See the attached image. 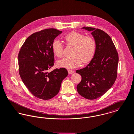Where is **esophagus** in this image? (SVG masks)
I'll use <instances>...</instances> for the list:
<instances>
[{"mask_svg":"<svg viewBox=\"0 0 134 134\" xmlns=\"http://www.w3.org/2000/svg\"><path fill=\"white\" fill-rule=\"evenodd\" d=\"M68 74H73L74 73V71L72 70H68Z\"/></svg>","mask_w":134,"mask_h":134,"instance_id":"esophagus-1","label":"esophagus"}]
</instances>
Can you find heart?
I'll return each instance as SVG.
<instances>
[{
    "label": "heart",
    "mask_w": 134,
    "mask_h": 134,
    "mask_svg": "<svg viewBox=\"0 0 134 134\" xmlns=\"http://www.w3.org/2000/svg\"><path fill=\"white\" fill-rule=\"evenodd\" d=\"M65 41L67 45L73 46L71 53L72 56L58 61L59 66L73 69L80 66L82 62L86 63L93 58L96 49V41L93 37L73 32L65 37ZM52 50L57 58L63 57V46L59 40H55L53 42Z\"/></svg>",
    "instance_id": "b5f03b06"
}]
</instances>
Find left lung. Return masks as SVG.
I'll return each instance as SVG.
<instances>
[{"label":"left lung","instance_id":"8db88e82","mask_svg":"<svg viewBox=\"0 0 134 134\" xmlns=\"http://www.w3.org/2000/svg\"><path fill=\"white\" fill-rule=\"evenodd\" d=\"M82 29L91 32L96 49L88 65L76 71L82 76L76 89L81 96L94 100L103 95L114 85L117 75L118 54L111 38L104 31L86 27Z\"/></svg>","mask_w":134,"mask_h":134}]
</instances>
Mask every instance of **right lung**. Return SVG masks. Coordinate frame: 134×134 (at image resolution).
Returning a JSON list of instances; mask_svg holds the SVG:
<instances>
[{"instance_id": "obj_1", "label": "right lung", "mask_w": 134, "mask_h": 134, "mask_svg": "<svg viewBox=\"0 0 134 134\" xmlns=\"http://www.w3.org/2000/svg\"><path fill=\"white\" fill-rule=\"evenodd\" d=\"M62 33L53 28L34 33L26 39L18 54L20 77L30 92L41 99L56 96L68 74L64 68L48 71L54 65L52 43Z\"/></svg>"}]
</instances>
